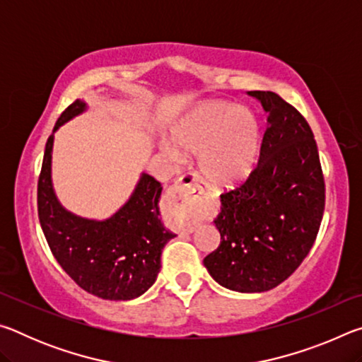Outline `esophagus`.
<instances>
[{"label":"esophagus","mask_w":362,"mask_h":362,"mask_svg":"<svg viewBox=\"0 0 362 362\" xmlns=\"http://www.w3.org/2000/svg\"><path fill=\"white\" fill-rule=\"evenodd\" d=\"M204 182L199 174L187 173L169 188V199L174 203V211L185 222L187 231H193L203 218L204 207L201 204Z\"/></svg>","instance_id":"34e87169"}]
</instances>
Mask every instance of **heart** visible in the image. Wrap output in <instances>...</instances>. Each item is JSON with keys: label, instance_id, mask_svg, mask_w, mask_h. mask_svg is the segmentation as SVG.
Instances as JSON below:
<instances>
[{"label": "heart", "instance_id": "1", "mask_svg": "<svg viewBox=\"0 0 362 362\" xmlns=\"http://www.w3.org/2000/svg\"><path fill=\"white\" fill-rule=\"evenodd\" d=\"M179 148L199 155L206 179L218 187L243 182L260 151V127L250 110L214 102L194 110L174 132Z\"/></svg>", "mask_w": 362, "mask_h": 362}]
</instances>
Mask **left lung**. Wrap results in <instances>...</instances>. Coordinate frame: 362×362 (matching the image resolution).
Returning <instances> with one entry per match:
<instances>
[{
	"label": "left lung",
	"instance_id": "1",
	"mask_svg": "<svg viewBox=\"0 0 362 362\" xmlns=\"http://www.w3.org/2000/svg\"><path fill=\"white\" fill-rule=\"evenodd\" d=\"M268 113L257 166L220 194L218 247L204 267L220 286L265 292L300 267L320 231L326 183L308 121L272 90H249Z\"/></svg>",
	"mask_w": 362,
	"mask_h": 362
}]
</instances>
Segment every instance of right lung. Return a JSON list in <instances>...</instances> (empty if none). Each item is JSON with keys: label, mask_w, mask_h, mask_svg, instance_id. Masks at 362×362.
Returning <instances> with one entry per match:
<instances>
[{"label": "right lung", "mask_w": 362, "mask_h": 362, "mask_svg": "<svg viewBox=\"0 0 362 362\" xmlns=\"http://www.w3.org/2000/svg\"><path fill=\"white\" fill-rule=\"evenodd\" d=\"M83 100L66 107L60 124L84 110ZM46 142L38 179V217L52 255L64 272L86 292L105 300H131L148 289L161 268V252L175 236L159 220L161 183L144 174L131 199L103 222L66 212L54 194L51 151Z\"/></svg>", "instance_id": "obj_1"}]
</instances>
